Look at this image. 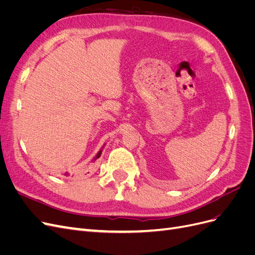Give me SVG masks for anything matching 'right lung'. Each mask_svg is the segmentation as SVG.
<instances>
[{
    "label": "right lung",
    "mask_w": 255,
    "mask_h": 255,
    "mask_svg": "<svg viewBox=\"0 0 255 255\" xmlns=\"http://www.w3.org/2000/svg\"><path fill=\"white\" fill-rule=\"evenodd\" d=\"M101 154H102V151H100V152L97 154V157H96V158H99L100 156H101Z\"/></svg>",
    "instance_id": "obj_1"
}]
</instances>
